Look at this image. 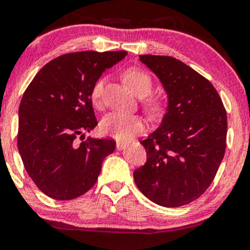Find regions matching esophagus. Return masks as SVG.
<instances>
[{
	"mask_svg": "<svg viewBox=\"0 0 250 250\" xmlns=\"http://www.w3.org/2000/svg\"><path fill=\"white\" fill-rule=\"evenodd\" d=\"M125 147H127V145L123 142H117L116 143V149L117 150H123V149H125Z\"/></svg>",
	"mask_w": 250,
	"mask_h": 250,
	"instance_id": "34e87169",
	"label": "esophagus"
}]
</instances>
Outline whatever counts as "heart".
I'll list each match as a JSON object with an SVG mask.
<instances>
[{
	"label": "heart",
	"mask_w": 250,
	"mask_h": 250,
	"mask_svg": "<svg viewBox=\"0 0 250 250\" xmlns=\"http://www.w3.org/2000/svg\"><path fill=\"white\" fill-rule=\"evenodd\" d=\"M123 79H125V82L127 83L129 89L139 97L148 95L153 88L151 77L146 71L139 69V68L128 69L125 73ZM103 84H104V81L100 80L91 90V100L95 104L101 101ZM145 108L149 116L157 117L162 114L163 109H165V103L159 99H150L146 102ZM100 127H101L103 133L109 135V136L115 137L119 141H128L145 129V122L139 115L110 113L103 117Z\"/></svg>",
	"instance_id": "obj_1"
}]
</instances>
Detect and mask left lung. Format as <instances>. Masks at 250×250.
<instances>
[{
    "label": "left lung",
    "instance_id": "8db88e82",
    "mask_svg": "<svg viewBox=\"0 0 250 250\" xmlns=\"http://www.w3.org/2000/svg\"><path fill=\"white\" fill-rule=\"evenodd\" d=\"M167 94L159 128L141 141L145 166L134 171L141 193L162 207L193 202L213 182L225 156L227 113L207 79L170 56L140 55Z\"/></svg>",
    "mask_w": 250,
    "mask_h": 250
}]
</instances>
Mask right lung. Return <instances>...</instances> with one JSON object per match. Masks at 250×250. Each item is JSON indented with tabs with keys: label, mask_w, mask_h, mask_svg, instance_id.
Masks as SVG:
<instances>
[{
	"label": "right lung",
	"mask_w": 250,
	"mask_h": 250,
	"mask_svg": "<svg viewBox=\"0 0 250 250\" xmlns=\"http://www.w3.org/2000/svg\"><path fill=\"white\" fill-rule=\"evenodd\" d=\"M127 51L87 50L59 56L25 89L19 108L17 147L27 173L42 193L73 200L95 185L102 162L115 150L110 139L87 137L97 125L91 90Z\"/></svg>",
	"instance_id": "1"
}]
</instances>
